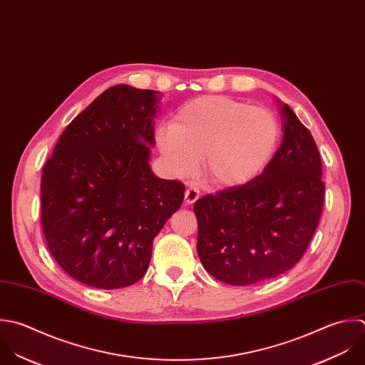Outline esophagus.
Instances as JSON below:
<instances>
[{
	"label": "esophagus",
	"instance_id": "1",
	"mask_svg": "<svg viewBox=\"0 0 365 365\" xmlns=\"http://www.w3.org/2000/svg\"><path fill=\"white\" fill-rule=\"evenodd\" d=\"M199 196H200L199 189L195 187V186H189V187L186 189V192H185V202H186L187 205H192V203H195V202L199 199Z\"/></svg>",
	"mask_w": 365,
	"mask_h": 365
}]
</instances>
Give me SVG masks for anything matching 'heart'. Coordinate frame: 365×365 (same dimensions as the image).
Instances as JSON below:
<instances>
[{"label":"heart","mask_w":365,"mask_h":365,"mask_svg":"<svg viewBox=\"0 0 365 365\" xmlns=\"http://www.w3.org/2000/svg\"><path fill=\"white\" fill-rule=\"evenodd\" d=\"M279 139L273 112L219 95L187 102L172 126L156 132L158 148L175 176H190L203 158L205 176L216 187L240 186L256 178L273 158Z\"/></svg>","instance_id":"obj_1"}]
</instances>
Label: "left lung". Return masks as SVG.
Masks as SVG:
<instances>
[{"instance_id": "1", "label": "left lung", "mask_w": 365, "mask_h": 365, "mask_svg": "<svg viewBox=\"0 0 365 365\" xmlns=\"http://www.w3.org/2000/svg\"><path fill=\"white\" fill-rule=\"evenodd\" d=\"M280 105L283 140L264 170L245 185L205 195L193 206L199 259L215 279L232 286L290 270L323 212L326 186L317 145L290 106Z\"/></svg>"}]
</instances>
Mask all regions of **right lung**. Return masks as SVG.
<instances>
[{"label": "right lung", "instance_id": "right-lung-1", "mask_svg": "<svg viewBox=\"0 0 365 365\" xmlns=\"http://www.w3.org/2000/svg\"><path fill=\"white\" fill-rule=\"evenodd\" d=\"M160 93L129 85L102 92L62 132L41 178V225L75 280L113 290L146 273L153 239L180 207L185 185L153 175Z\"/></svg>", "mask_w": 365, "mask_h": 365}]
</instances>
